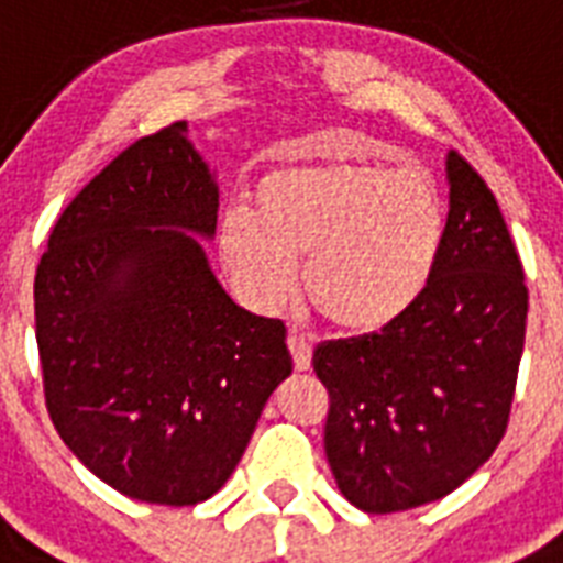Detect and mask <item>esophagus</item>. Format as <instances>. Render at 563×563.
I'll return each instance as SVG.
<instances>
[{"instance_id": "esophagus-1", "label": "esophagus", "mask_w": 563, "mask_h": 563, "mask_svg": "<svg viewBox=\"0 0 563 563\" xmlns=\"http://www.w3.org/2000/svg\"><path fill=\"white\" fill-rule=\"evenodd\" d=\"M289 352H291V361H295V369L297 372H306L311 366V340L300 332H289Z\"/></svg>"}]
</instances>
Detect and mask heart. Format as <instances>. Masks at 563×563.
<instances>
[{"mask_svg": "<svg viewBox=\"0 0 563 563\" xmlns=\"http://www.w3.org/2000/svg\"><path fill=\"white\" fill-rule=\"evenodd\" d=\"M257 210L231 209L220 220L231 286L257 309H274L291 295L295 260H303L309 303L352 334L377 332L418 303L450 225L432 177L354 159L277 168L260 183Z\"/></svg>", "mask_w": 563, "mask_h": 563, "instance_id": "obj_1", "label": "heart"}]
</instances>
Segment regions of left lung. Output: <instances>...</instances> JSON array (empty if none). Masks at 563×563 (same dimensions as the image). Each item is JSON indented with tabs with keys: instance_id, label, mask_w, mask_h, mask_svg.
I'll list each match as a JSON object with an SVG mask.
<instances>
[{
	"instance_id": "left-lung-1",
	"label": "left lung",
	"mask_w": 563,
	"mask_h": 563,
	"mask_svg": "<svg viewBox=\"0 0 563 563\" xmlns=\"http://www.w3.org/2000/svg\"><path fill=\"white\" fill-rule=\"evenodd\" d=\"M450 225L412 309L380 332L329 340L323 443L340 493L372 515L450 495L484 466L512 409L530 295L495 194L446 157Z\"/></svg>"
}]
</instances>
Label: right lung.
I'll list each match as a JSON object with an SVG mask.
<instances>
[{"mask_svg":"<svg viewBox=\"0 0 563 563\" xmlns=\"http://www.w3.org/2000/svg\"><path fill=\"white\" fill-rule=\"evenodd\" d=\"M220 194L186 120L140 136L68 202L33 280L56 432L99 481L194 507L240 464L291 375L283 320L240 309L192 234Z\"/></svg>","mask_w":563,"mask_h":563,"instance_id":"1","label":"right lung"}]
</instances>
